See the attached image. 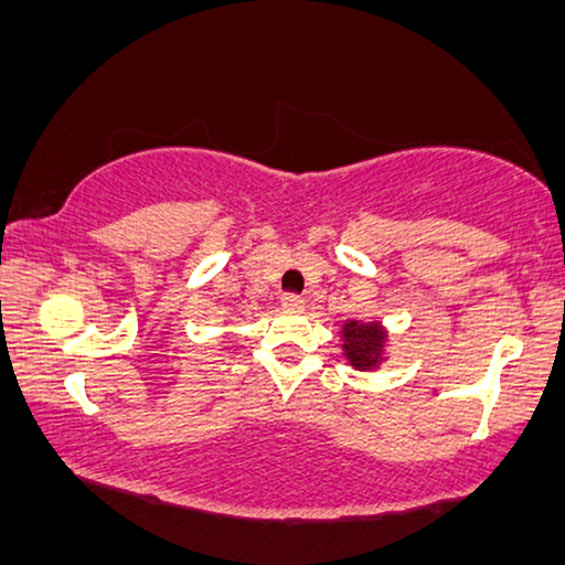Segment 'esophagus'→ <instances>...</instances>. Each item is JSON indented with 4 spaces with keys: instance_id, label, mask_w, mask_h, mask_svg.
<instances>
[{
    "instance_id": "1",
    "label": "esophagus",
    "mask_w": 565,
    "mask_h": 565,
    "mask_svg": "<svg viewBox=\"0 0 565 565\" xmlns=\"http://www.w3.org/2000/svg\"><path fill=\"white\" fill-rule=\"evenodd\" d=\"M281 307L284 309H301V307H305V299L297 297V294H284Z\"/></svg>"
}]
</instances>
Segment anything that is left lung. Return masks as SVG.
I'll return each instance as SVG.
<instances>
[{
    "label": "left lung",
    "instance_id": "1",
    "mask_svg": "<svg viewBox=\"0 0 565 565\" xmlns=\"http://www.w3.org/2000/svg\"><path fill=\"white\" fill-rule=\"evenodd\" d=\"M342 355L350 367L355 370H377L388 360L391 334L383 322H363V319H344L340 324Z\"/></svg>",
    "mask_w": 565,
    "mask_h": 565
}]
</instances>
